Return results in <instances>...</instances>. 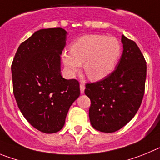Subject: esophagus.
Here are the masks:
<instances>
[{
    "instance_id": "obj_1",
    "label": "esophagus",
    "mask_w": 160,
    "mask_h": 160,
    "mask_svg": "<svg viewBox=\"0 0 160 160\" xmlns=\"http://www.w3.org/2000/svg\"><path fill=\"white\" fill-rule=\"evenodd\" d=\"M80 93H81V94H83V93L84 92V89H85V86L83 85V83H80Z\"/></svg>"
}]
</instances>
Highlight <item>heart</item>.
Wrapping results in <instances>:
<instances>
[{"instance_id":"heart-1","label":"heart","mask_w":160,"mask_h":160,"mask_svg":"<svg viewBox=\"0 0 160 160\" xmlns=\"http://www.w3.org/2000/svg\"><path fill=\"white\" fill-rule=\"evenodd\" d=\"M120 53L121 46L116 38L89 34L77 39L72 44L71 51L64 50L61 60L68 77H75L83 64L89 78L100 80L114 70Z\"/></svg>"}]
</instances>
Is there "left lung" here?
<instances>
[{"instance_id":"obj_1","label":"left lung","mask_w":160,"mask_h":160,"mask_svg":"<svg viewBox=\"0 0 160 160\" xmlns=\"http://www.w3.org/2000/svg\"><path fill=\"white\" fill-rule=\"evenodd\" d=\"M123 53L116 69L106 78L87 83L91 100L89 119L96 130L115 132L130 121L144 94L147 65L137 44L122 35Z\"/></svg>"}]
</instances>
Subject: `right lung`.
I'll return each instance as SVG.
<instances>
[{"instance_id": "add662e5", "label": "right lung", "mask_w": 160, "mask_h": 160, "mask_svg": "<svg viewBox=\"0 0 160 160\" xmlns=\"http://www.w3.org/2000/svg\"><path fill=\"white\" fill-rule=\"evenodd\" d=\"M68 32L43 28L21 43L12 61L13 94L24 118L47 134L63 128L68 112L80 96V83L60 73Z\"/></svg>"}]
</instances>
